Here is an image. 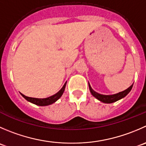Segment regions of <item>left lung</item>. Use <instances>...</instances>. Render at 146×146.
<instances>
[{"mask_svg": "<svg viewBox=\"0 0 146 146\" xmlns=\"http://www.w3.org/2000/svg\"><path fill=\"white\" fill-rule=\"evenodd\" d=\"M88 86H89V88H90V91L91 93V94L94 96L95 98L98 99V100H100L101 102L105 103H113V102L117 101V100H120V99L123 98H124L125 96H126L129 93V92L131 91V89L133 88V85L132 86H130L128 88H127L126 90H123L122 92H120V93H117V94H114V95H110V96H106V95H101V94H99V93H96V91L92 89V88L90 87V84L88 83Z\"/></svg>", "mask_w": 146, "mask_h": 146, "instance_id": "1", "label": "left lung"}]
</instances>
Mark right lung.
<instances>
[{
    "label": "right lung",
    "instance_id": "add662e5",
    "mask_svg": "<svg viewBox=\"0 0 146 146\" xmlns=\"http://www.w3.org/2000/svg\"><path fill=\"white\" fill-rule=\"evenodd\" d=\"M66 83L67 81L65 83L64 86H63L61 89L57 93H56L53 96H50L48 98H31V97H28V96H24L23 94L21 93V96L24 98L25 99H26L28 101L31 102V103H34L35 105H38V106H48V105L52 104V103H55L57 100H58L61 96L63 95V92H64L65 88H66Z\"/></svg>",
    "mask_w": 146,
    "mask_h": 146
}]
</instances>
